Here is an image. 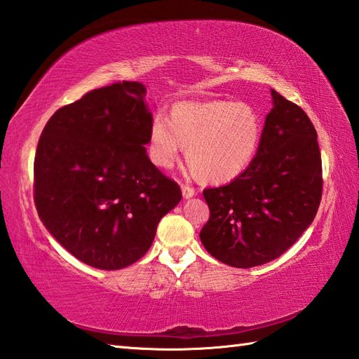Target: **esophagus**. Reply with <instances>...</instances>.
Listing matches in <instances>:
<instances>
[{"mask_svg":"<svg viewBox=\"0 0 359 359\" xmlns=\"http://www.w3.org/2000/svg\"><path fill=\"white\" fill-rule=\"evenodd\" d=\"M181 190H182V196L186 198V200H189V198L195 196V189L192 186H187V184H182L181 186Z\"/></svg>","mask_w":359,"mask_h":359,"instance_id":"1","label":"esophagus"}]
</instances>
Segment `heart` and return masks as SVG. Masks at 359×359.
<instances>
[{
  "label": "heart",
  "instance_id": "1",
  "mask_svg": "<svg viewBox=\"0 0 359 359\" xmlns=\"http://www.w3.org/2000/svg\"><path fill=\"white\" fill-rule=\"evenodd\" d=\"M262 118L249 102L213 100L181 102L170 121L158 115L150 126V158L159 167H172L181 147L198 178L226 182L241 175L258 154Z\"/></svg>",
  "mask_w": 359,
  "mask_h": 359
}]
</instances>
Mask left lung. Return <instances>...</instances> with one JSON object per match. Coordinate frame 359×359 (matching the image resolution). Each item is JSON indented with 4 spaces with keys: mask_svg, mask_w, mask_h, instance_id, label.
I'll list each match as a JSON object with an SVG mask.
<instances>
[{
    "mask_svg": "<svg viewBox=\"0 0 359 359\" xmlns=\"http://www.w3.org/2000/svg\"><path fill=\"white\" fill-rule=\"evenodd\" d=\"M258 154L226 186L205 189L210 218L200 238L213 258L249 269L266 264L312 224L323 194L316 130L299 106L272 90Z\"/></svg>",
    "mask_w": 359,
    "mask_h": 359,
    "instance_id": "left-lung-1",
    "label": "left lung"
}]
</instances>
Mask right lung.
<instances>
[{"instance_id":"right-lung-1","label":"right lung","mask_w":359,"mask_h":359,"mask_svg":"<svg viewBox=\"0 0 359 359\" xmlns=\"http://www.w3.org/2000/svg\"><path fill=\"white\" fill-rule=\"evenodd\" d=\"M146 87L123 81L58 109L38 141L34 200L49 233L84 264L118 270L154 243L181 189L150 161Z\"/></svg>"}]
</instances>
